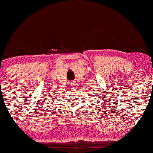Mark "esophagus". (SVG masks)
<instances>
[{
  "label": "esophagus",
  "mask_w": 153,
  "mask_h": 153,
  "mask_svg": "<svg viewBox=\"0 0 153 153\" xmlns=\"http://www.w3.org/2000/svg\"><path fill=\"white\" fill-rule=\"evenodd\" d=\"M71 84H72V85H74V82H71Z\"/></svg>",
  "instance_id": "34e87169"
}]
</instances>
